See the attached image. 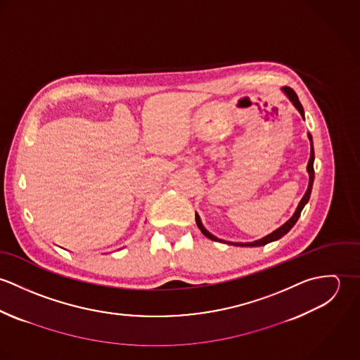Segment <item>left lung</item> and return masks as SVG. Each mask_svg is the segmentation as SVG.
<instances>
[{
  "label": "left lung",
  "mask_w": 360,
  "mask_h": 360,
  "mask_svg": "<svg viewBox=\"0 0 360 360\" xmlns=\"http://www.w3.org/2000/svg\"><path fill=\"white\" fill-rule=\"evenodd\" d=\"M283 91L285 93V96L290 98V101L294 103V106L298 109V112L302 115V117H304V108H302V105L300 103V100H298V96L295 94V91L291 89V87H283ZM309 141H310V158H309L308 162V173H309V186L308 190H307V193H305V195L302 197V200H301V202H300V205L297 207V210H295V213L292 214V217L291 219H288L281 227H278L277 230H274L273 233H270L269 236H266V237H263V238H260V240H257V241H254V243H227V244H230V245H237V247H260V245H266V244H269V243H271V241H276V240H278V238H281L283 236H285L292 227H294V224L298 221V219H300V216H301V212H302V209H304V206L308 204L309 198H310V193H311V187H313V180H314V169H313V160H314V151H313V141H311V136L309 134ZM195 221H197V226H198V229L201 230V233L207 237L209 240H213V241H219V243H221L223 240H220V238H217V237H214V236H212L207 230H206L205 227L202 226V223H201V219H200V216L195 213ZM223 243H226V241H223Z\"/></svg>",
  "instance_id": "left-lung-1"
}]
</instances>
